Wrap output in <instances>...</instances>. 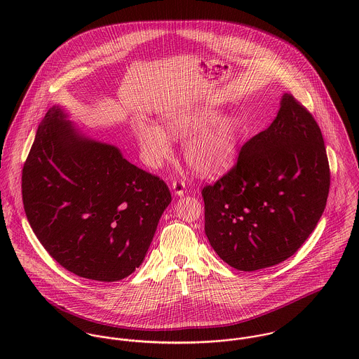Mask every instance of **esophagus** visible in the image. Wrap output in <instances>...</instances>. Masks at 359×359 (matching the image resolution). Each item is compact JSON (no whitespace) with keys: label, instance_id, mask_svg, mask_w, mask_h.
Returning a JSON list of instances; mask_svg holds the SVG:
<instances>
[{"label":"esophagus","instance_id":"1","mask_svg":"<svg viewBox=\"0 0 359 359\" xmlns=\"http://www.w3.org/2000/svg\"><path fill=\"white\" fill-rule=\"evenodd\" d=\"M171 188L177 196H184L185 194V182L182 180H174Z\"/></svg>","mask_w":359,"mask_h":359}]
</instances>
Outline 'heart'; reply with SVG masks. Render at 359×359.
I'll return each mask as SVG.
<instances>
[{
	"mask_svg": "<svg viewBox=\"0 0 359 359\" xmlns=\"http://www.w3.org/2000/svg\"><path fill=\"white\" fill-rule=\"evenodd\" d=\"M215 111L210 110L171 114L163 120V128L151 123H138L135 134L142 152L152 164H158L171 152L167 135L189 137L184 147L187 163L202 175H214L229 165L236 145L235 121L231 117L215 118Z\"/></svg>",
	"mask_w": 359,
	"mask_h": 359,
	"instance_id": "obj_1",
	"label": "heart"
}]
</instances>
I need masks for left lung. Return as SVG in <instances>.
I'll return each instance as SVG.
<instances>
[{
    "label": "left lung",
    "mask_w": 359,
    "mask_h": 359,
    "mask_svg": "<svg viewBox=\"0 0 359 359\" xmlns=\"http://www.w3.org/2000/svg\"><path fill=\"white\" fill-rule=\"evenodd\" d=\"M329 187L320 128L302 103L285 94L272 124L242 147L226 174L203 188L207 239L239 271L276 265L312 233Z\"/></svg>",
    "instance_id": "left-lung-1"
}]
</instances>
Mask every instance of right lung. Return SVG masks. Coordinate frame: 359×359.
I'll list each match as a JSON object with an SVG mask.
<instances>
[{
    "instance_id": "obj_1",
    "label": "right lung",
    "mask_w": 359,
    "mask_h": 359,
    "mask_svg": "<svg viewBox=\"0 0 359 359\" xmlns=\"http://www.w3.org/2000/svg\"><path fill=\"white\" fill-rule=\"evenodd\" d=\"M65 118L53 106L39 126L22 171L26 217L67 271L100 282L124 279L142 264L170 189Z\"/></svg>"
}]
</instances>
